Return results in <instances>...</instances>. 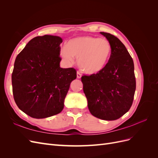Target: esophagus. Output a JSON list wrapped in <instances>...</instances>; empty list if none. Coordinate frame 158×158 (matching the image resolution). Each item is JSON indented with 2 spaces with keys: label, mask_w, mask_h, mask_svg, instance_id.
<instances>
[{
  "label": "esophagus",
  "mask_w": 158,
  "mask_h": 158,
  "mask_svg": "<svg viewBox=\"0 0 158 158\" xmlns=\"http://www.w3.org/2000/svg\"><path fill=\"white\" fill-rule=\"evenodd\" d=\"M77 74V78H80L81 76H82V74H81L79 71H77V74Z\"/></svg>",
  "instance_id": "obj_1"
}]
</instances>
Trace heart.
I'll list each match as a JSON object with an SVG mask.
<instances>
[{
    "mask_svg": "<svg viewBox=\"0 0 158 158\" xmlns=\"http://www.w3.org/2000/svg\"><path fill=\"white\" fill-rule=\"evenodd\" d=\"M111 50V44L106 38L82 36L70 40L61 49L60 54L69 63H73L76 57L81 70L94 74L106 68Z\"/></svg>",
    "mask_w": 158,
    "mask_h": 158,
    "instance_id": "1",
    "label": "heart"
}]
</instances>
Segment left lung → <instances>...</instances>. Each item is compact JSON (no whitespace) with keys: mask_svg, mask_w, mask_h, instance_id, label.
<instances>
[{"mask_svg":"<svg viewBox=\"0 0 158 158\" xmlns=\"http://www.w3.org/2000/svg\"><path fill=\"white\" fill-rule=\"evenodd\" d=\"M111 45V54L102 71L83 75L81 80L91 114L98 118L114 121L132 106L136 89L133 60L117 37L100 32Z\"/></svg>","mask_w":158,"mask_h":158,"instance_id":"left-lung-1","label":"left lung"}]
</instances>
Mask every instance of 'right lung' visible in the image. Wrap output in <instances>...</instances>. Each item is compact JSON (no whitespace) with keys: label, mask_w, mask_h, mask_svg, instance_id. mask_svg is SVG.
I'll list each match as a JSON object with an SVG mask.
<instances>
[{"label":"right lung","mask_w":158,"mask_h":158,"mask_svg":"<svg viewBox=\"0 0 158 158\" xmlns=\"http://www.w3.org/2000/svg\"><path fill=\"white\" fill-rule=\"evenodd\" d=\"M62 42L58 36L35 37L14 62L12 74L14 101L31 117L44 118L60 113L70 83L76 78L74 68L60 67Z\"/></svg>","instance_id":"1"}]
</instances>
